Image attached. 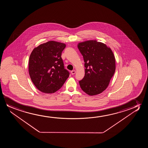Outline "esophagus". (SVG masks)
<instances>
[{"mask_svg": "<svg viewBox=\"0 0 148 148\" xmlns=\"http://www.w3.org/2000/svg\"><path fill=\"white\" fill-rule=\"evenodd\" d=\"M71 74H72V75H74V74H75V73H76V71L75 70H73V71H71Z\"/></svg>", "mask_w": 148, "mask_h": 148, "instance_id": "obj_1", "label": "esophagus"}]
</instances>
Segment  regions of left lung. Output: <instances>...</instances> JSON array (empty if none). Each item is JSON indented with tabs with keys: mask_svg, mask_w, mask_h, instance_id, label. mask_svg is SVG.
Returning <instances> with one entry per match:
<instances>
[{
	"mask_svg": "<svg viewBox=\"0 0 148 148\" xmlns=\"http://www.w3.org/2000/svg\"><path fill=\"white\" fill-rule=\"evenodd\" d=\"M85 62V75L79 81L81 89L89 95L105 90L115 73V58L110 47L97 40L85 41L77 45Z\"/></svg>",
	"mask_w": 148,
	"mask_h": 148,
	"instance_id": "left-lung-1",
	"label": "left lung"
}]
</instances>
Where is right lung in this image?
<instances>
[{
  "instance_id": "right-lung-1",
  "label": "right lung",
  "mask_w": 148,
  "mask_h": 148,
  "mask_svg": "<svg viewBox=\"0 0 148 148\" xmlns=\"http://www.w3.org/2000/svg\"><path fill=\"white\" fill-rule=\"evenodd\" d=\"M66 45L49 41L33 49L29 61L31 79L39 90L52 93L60 89L69 77L61 58Z\"/></svg>"
}]
</instances>
